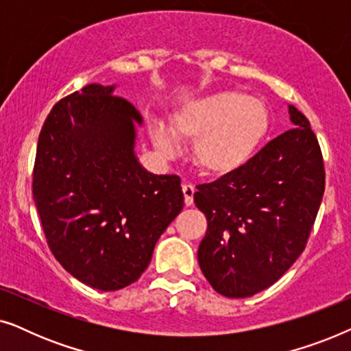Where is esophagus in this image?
Returning <instances> with one entry per match:
<instances>
[{
    "label": "esophagus",
    "instance_id": "1",
    "mask_svg": "<svg viewBox=\"0 0 351 351\" xmlns=\"http://www.w3.org/2000/svg\"><path fill=\"white\" fill-rule=\"evenodd\" d=\"M182 191H184V196H185V206H191L193 204V195H195V185L191 184H184L182 185Z\"/></svg>",
    "mask_w": 351,
    "mask_h": 351
}]
</instances>
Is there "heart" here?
Masks as SVG:
<instances>
[{
    "instance_id": "heart-1",
    "label": "heart",
    "mask_w": 351,
    "mask_h": 351,
    "mask_svg": "<svg viewBox=\"0 0 351 351\" xmlns=\"http://www.w3.org/2000/svg\"><path fill=\"white\" fill-rule=\"evenodd\" d=\"M267 104L243 90H219L190 100L171 118L176 137L193 141L191 158L204 176L228 177L246 167L270 131ZM162 124L152 129L161 153L176 150V138Z\"/></svg>"
}]
</instances>
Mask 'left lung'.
<instances>
[{
  "instance_id": "1",
  "label": "left lung",
  "mask_w": 351,
  "mask_h": 351,
  "mask_svg": "<svg viewBox=\"0 0 351 351\" xmlns=\"http://www.w3.org/2000/svg\"><path fill=\"white\" fill-rule=\"evenodd\" d=\"M295 128L268 142L237 174L198 185L208 219L199 268L219 294L251 297L276 282L308 241L324 195V162L310 121L294 105Z\"/></svg>"
}]
</instances>
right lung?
<instances>
[{
  "mask_svg": "<svg viewBox=\"0 0 351 351\" xmlns=\"http://www.w3.org/2000/svg\"><path fill=\"white\" fill-rule=\"evenodd\" d=\"M114 86L88 84L52 107L38 137L33 199L62 267L99 291L123 289L184 208L180 179L137 161L142 117Z\"/></svg>",
  "mask_w": 351,
  "mask_h": 351,
  "instance_id": "1",
  "label": "right lung"
}]
</instances>
